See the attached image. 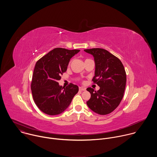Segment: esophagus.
<instances>
[{
	"mask_svg": "<svg viewBox=\"0 0 157 157\" xmlns=\"http://www.w3.org/2000/svg\"><path fill=\"white\" fill-rule=\"evenodd\" d=\"M79 91H85L86 90V88L83 87H79Z\"/></svg>",
	"mask_w": 157,
	"mask_h": 157,
	"instance_id": "esophagus-1",
	"label": "esophagus"
}]
</instances>
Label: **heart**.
<instances>
[{
	"label": "heart",
	"mask_w": 157,
	"mask_h": 157,
	"mask_svg": "<svg viewBox=\"0 0 157 157\" xmlns=\"http://www.w3.org/2000/svg\"><path fill=\"white\" fill-rule=\"evenodd\" d=\"M71 61H70V64H71Z\"/></svg>",
	"instance_id": "b5f03b06"
}]
</instances>
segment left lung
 Instances as JSON below:
<instances>
[{
	"label": "left lung",
	"instance_id": "1",
	"mask_svg": "<svg viewBox=\"0 0 157 157\" xmlns=\"http://www.w3.org/2000/svg\"><path fill=\"white\" fill-rule=\"evenodd\" d=\"M94 58L95 75L93 81L100 89L98 91L91 87L87 88L91 98L87 105L94 113L106 115L114 110L124 96L126 73L121 60L102 48L84 50Z\"/></svg>",
	"mask_w": 157,
	"mask_h": 157
}]
</instances>
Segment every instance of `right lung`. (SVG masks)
Masks as SVG:
<instances>
[{"mask_svg":"<svg viewBox=\"0 0 157 157\" xmlns=\"http://www.w3.org/2000/svg\"><path fill=\"white\" fill-rule=\"evenodd\" d=\"M79 51L56 48L36 63L31 90L35 103L44 114L55 116L62 113L78 93L77 85L70 83L64 87L58 81L66 71L70 59Z\"/></svg>","mask_w":157,"mask_h":157,"instance_id":"add662e5","label":"right lung"}]
</instances>
